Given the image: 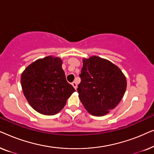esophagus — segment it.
<instances>
[{
	"instance_id": "esophagus-1",
	"label": "esophagus",
	"mask_w": 154,
	"mask_h": 154,
	"mask_svg": "<svg viewBox=\"0 0 154 154\" xmlns=\"http://www.w3.org/2000/svg\"><path fill=\"white\" fill-rule=\"evenodd\" d=\"M71 85H73V88H74L75 90H76V89H77V83H76V82H75V81H73V83H71Z\"/></svg>"
}]
</instances>
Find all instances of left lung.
I'll use <instances>...</instances> for the list:
<instances>
[{
	"label": "left lung",
	"instance_id": "8db88e82",
	"mask_svg": "<svg viewBox=\"0 0 154 154\" xmlns=\"http://www.w3.org/2000/svg\"><path fill=\"white\" fill-rule=\"evenodd\" d=\"M77 90L90 114L102 116L114 109L125 94L127 81L119 67L97 56L83 59Z\"/></svg>",
	"mask_w": 154,
	"mask_h": 154
}]
</instances>
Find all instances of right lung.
<instances>
[{
	"instance_id": "add662e5",
	"label": "right lung",
	"mask_w": 154,
	"mask_h": 154,
	"mask_svg": "<svg viewBox=\"0 0 154 154\" xmlns=\"http://www.w3.org/2000/svg\"><path fill=\"white\" fill-rule=\"evenodd\" d=\"M62 61L52 56L38 60L22 73L21 84L31 107L44 115H54L64 108L75 90L66 81Z\"/></svg>"
}]
</instances>
